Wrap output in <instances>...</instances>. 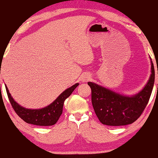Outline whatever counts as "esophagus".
Wrapping results in <instances>:
<instances>
[{"instance_id":"esophagus-1","label":"esophagus","mask_w":158,"mask_h":158,"mask_svg":"<svg viewBox=\"0 0 158 158\" xmlns=\"http://www.w3.org/2000/svg\"><path fill=\"white\" fill-rule=\"evenodd\" d=\"M90 79V75H88V74H85V75H83L82 77H81V81H83V82H86V81H88L89 79Z\"/></svg>"}]
</instances>
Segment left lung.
I'll list each match as a JSON object with an SVG mask.
<instances>
[{
    "label": "left lung",
    "mask_w": 158,
    "mask_h": 158,
    "mask_svg": "<svg viewBox=\"0 0 158 158\" xmlns=\"http://www.w3.org/2000/svg\"><path fill=\"white\" fill-rule=\"evenodd\" d=\"M152 73L147 84L138 94L121 95L93 82H88L91 88V102L98 119L104 125L126 126L135 122L147 106L155 82V68L152 61Z\"/></svg>",
    "instance_id": "1"
}]
</instances>
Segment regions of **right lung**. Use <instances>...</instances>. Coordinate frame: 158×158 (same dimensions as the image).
Wrapping results in <instances>:
<instances>
[{
    "mask_svg": "<svg viewBox=\"0 0 158 158\" xmlns=\"http://www.w3.org/2000/svg\"><path fill=\"white\" fill-rule=\"evenodd\" d=\"M79 85V83L73 85L62 92L57 99L51 104L41 109H28L18 104L11 97L8 88L6 86V90L8 98L10 99L11 106L16 112V114L21 117L24 122L30 124L41 126H49L56 124L59 120V117L62 114L64 102L67 98L73 93L75 88Z\"/></svg>",
    "mask_w": 158,
    "mask_h": 158,
    "instance_id": "1",
    "label": "right lung"
}]
</instances>
